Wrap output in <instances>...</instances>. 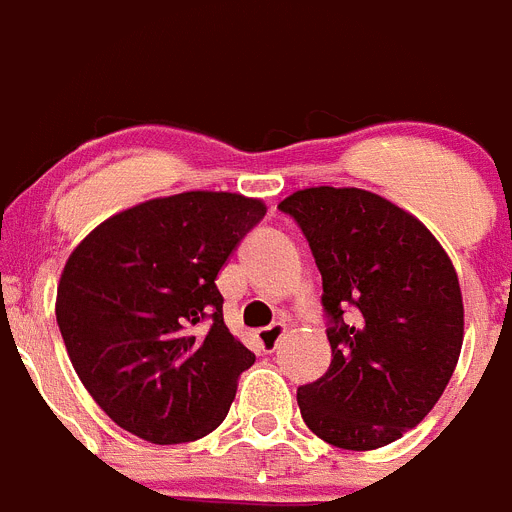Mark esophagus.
I'll return each mask as SVG.
<instances>
[{
	"mask_svg": "<svg viewBox=\"0 0 512 512\" xmlns=\"http://www.w3.org/2000/svg\"><path fill=\"white\" fill-rule=\"evenodd\" d=\"M284 336H287V323H282V320H279V323H271L269 328L256 330V341L261 343L264 351H274Z\"/></svg>",
	"mask_w": 512,
	"mask_h": 512,
	"instance_id": "1",
	"label": "esophagus"
}]
</instances>
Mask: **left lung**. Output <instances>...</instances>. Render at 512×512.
<instances>
[{
  "instance_id": "obj_1",
  "label": "left lung",
  "mask_w": 512,
  "mask_h": 512,
  "mask_svg": "<svg viewBox=\"0 0 512 512\" xmlns=\"http://www.w3.org/2000/svg\"><path fill=\"white\" fill-rule=\"evenodd\" d=\"M279 210L310 243L330 318L333 359L297 390L302 420L338 449H382L431 413L456 369L464 302L454 264L418 217L366 189H297Z\"/></svg>"
}]
</instances>
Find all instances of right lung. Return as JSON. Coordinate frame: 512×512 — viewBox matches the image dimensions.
I'll return each instance as SVG.
<instances>
[{
  "label": "right lung",
  "instance_id": "obj_1",
  "mask_svg": "<svg viewBox=\"0 0 512 512\" xmlns=\"http://www.w3.org/2000/svg\"><path fill=\"white\" fill-rule=\"evenodd\" d=\"M266 215L235 192H182L128 207L71 251L56 320L99 408L148 443L207 436L256 356L228 330L217 274Z\"/></svg>",
  "mask_w": 512,
  "mask_h": 512
}]
</instances>
